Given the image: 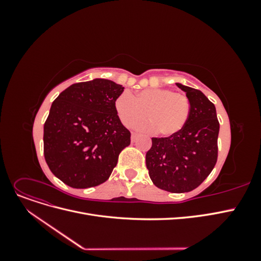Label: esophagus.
I'll return each instance as SVG.
<instances>
[{"mask_svg":"<svg viewBox=\"0 0 261 261\" xmlns=\"http://www.w3.org/2000/svg\"><path fill=\"white\" fill-rule=\"evenodd\" d=\"M137 137H138V134L137 133H132V141H133V143L137 139Z\"/></svg>","mask_w":261,"mask_h":261,"instance_id":"esophagus-1","label":"esophagus"}]
</instances>
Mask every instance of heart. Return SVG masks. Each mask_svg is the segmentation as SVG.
<instances>
[{"label": "heart", "instance_id": "b5f03b06", "mask_svg": "<svg viewBox=\"0 0 261 261\" xmlns=\"http://www.w3.org/2000/svg\"><path fill=\"white\" fill-rule=\"evenodd\" d=\"M115 110L125 126L156 132L162 137H171L184 128L191 115V101L184 92L169 88H148L136 92L121 93L115 99Z\"/></svg>", "mask_w": 261, "mask_h": 261}]
</instances>
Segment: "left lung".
Returning a JSON list of instances; mask_svg holds the SVG:
<instances>
[{
  "instance_id": "1",
  "label": "left lung",
  "mask_w": 261,
  "mask_h": 261,
  "mask_svg": "<svg viewBox=\"0 0 261 261\" xmlns=\"http://www.w3.org/2000/svg\"><path fill=\"white\" fill-rule=\"evenodd\" d=\"M176 86L191 101V115L175 135L152 138L146 165L156 187L187 193L198 187L215 168L220 124L215 105L200 90L178 83Z\"/></svg>"
}]
</instances>
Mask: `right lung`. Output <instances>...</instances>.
<instances>
[{
	"label": "right lung",
	"instance_id": "add662e5",
	"mask_svg": "<svg viewBox=\"0 0 261 261\" xmlns=\"http://www.w3.org/2000/svg\"><path fill=\"white\" fill-rule=\"evenodd\" d=\"M123 91L122 85L96 78L69 86L53 101L43 127V153L63 183L88 188L111 175L118 154L130 144L115 110Z\"/></svg>",
	"mask_w": 261,
	"mask_h": 261
}]
</instances>
